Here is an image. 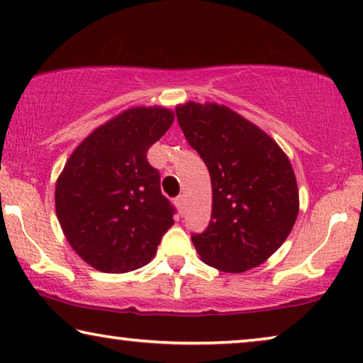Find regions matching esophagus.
I'll list each match as a JSON object with an SVG mask.
<instances>
[{
  "mask_svg": "<svg viewBox=\"0 0 363 363\" xmlns=\"http://www.w3.org/2000/svg\"><path fill=\"white\" fill-rule=\"evenodd\" d=\"M175 206H177V209H178V213L180 214H183V211H185V196H178V198H175Z\"/></svg>",
  "mask_w": 363,
  "mask_h": 363,
  "instance_id": "34e87169",
  "label": "esophagus"
}]
</instances>
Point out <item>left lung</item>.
Instances as JSON below:
<instances>
[{"label":"left lung","instance_id":"left-lung-1","mask_svg":"<svg viewBox=\"0 0 363 363\" xmlns=\"http://www.w3.org/2000/svg\"><path fill=\"white\" fill-rule=\"evenodd\" d=\"M175 113L213 185L209 225L191 237L201 259L224 272L264 263L298 216L291 160L269 135L225 105L186 102Z\"/></svg>","mask_w":363,"mask_h":363}]
</instances>
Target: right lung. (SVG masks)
I'll use <instances>...</instances> for the list:
<instances>
[{
	"mask_svg": "<svg viewBox=\"0 0 363 363\" xmlns=\"http://www.w3.org/2000/svg\"><path fill=\"white\" fill-rule=\"evenodd\" d=\"M164 107H133L94 130L61 172L55 208L71 248L94 269L121 274L146 266L175 209L160 191L147 150L174 123Z\"/></svg>",
	"mask_w": 363,
	"mask_h": 363,
	"instance_id": "add662e5",
	"label": "right lung"
}]
</instances>
